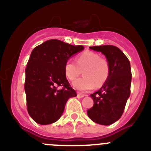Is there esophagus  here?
<instances>
[{
  "mask_svg": "<svg viewBox=\"0 0 151 151\" xmlns=\"http://www.w3.org/2000/svg\"><path fill=\"white\" fill-rule=\"evenodd\" d=\"M84 96H85V95L83 93H80V92H77V98L82 99V98H83Z\"/></svg>",
  "mask_w": 151,
  "mask_h": 151,
  "instance_id": "34e87169",
  "label": "esophagus"
}]
</instances>
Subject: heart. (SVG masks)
I'll use <instances>...</instances> for the list:
<instances>
[{"label":"heart","mask_w":151,"mask_h":151,"mask_svg":"<svg viewBox=\"0 0 151 151\" xmlns=\"http://www.w3.org/2000/svg\"><path fill=\"white\" fill-rule=\"evenodd\" d=\"M83 71V76L73 83L74 88L81 91H88L95 87L102 86L108 80L110 66L108 60L100 57L98 53L86 51L77 58V63L71 59L66 60L64 65L65 75L74 81Z\"/></svg>","instance_id":"1"}]
</instances>
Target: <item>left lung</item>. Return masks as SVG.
Listing matches in <instances>:
<instances>
[{
    "instance_id": "8db88e82",
    "label": "left lung",
    "mask_w": 151,
    "mask_h": 151,
    "mask_svg": "<svg viewBox=\"0 0 151 151\" xmlns=\"http://www.w3.org/2000/svg\"><path fill=\"white\" fill-rule=\"evenodd\" d=\"M90 49L104 55L109 63L110 73L103 86L91 95L94 104L87 113L93 122L107 126L121 118L130 96V62L124 53L113 45L90 47Z\"/></svg>"
}]
</instances>
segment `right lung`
<instances>
[{"mask_svg": "<svg viewBox=\"0 0 151 151\" xmlns=\"http://www.w3.org/2000/svg\"><path fill=\"white\" fill-rule=\"evenodd\" d=\"M83 50L82 45L58 39L46 41L33 50L25 68V91L28 112L37 123L57 121L68 99L77 96L65 75L64 65L70 57Z\"/></svg>", "mask_w": 151, "mask_h": 151, "instance_id": "add662e5", "label": "right lung"}]
</instances>
